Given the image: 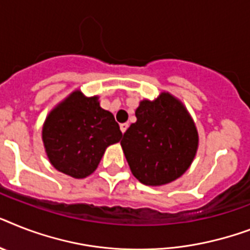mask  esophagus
<instances>
[{"label":"esophagus","mask_w":250,"mask_h":250,"mask_svg":"<svg viewBox=\"0 0 250 250\" xmlns=\"http://www.w3.org/2000/svg\"><path fill=\"white\" fill-rule=\"evenodd\" d=\"M127 128H128V123H122L121 125V131L125 133V131H127Z\"/></svg>","instance_id":"obj_1"}]
</instances>
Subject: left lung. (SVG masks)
I'll use <instances>...</instances> for the list:
<instances>
[{"instance_id":"left-lung-1","label":"left lung","mask_w":250,"mask_h":250,"mask_svg":"<svg viewBox=\"0 0 250 250\" xmlns=\"http://www.w3.org/2000/svg\"><path fill=\"white\" fill-rule=\"evenodd\" d=\"M137 121L121 141L132 174L141 184L160 186L181 177L198 150L195 123L181 101L162 92L154 101L143 100Z\"/></svg>"}]
</instances>
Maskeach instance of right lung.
I'll return each instance as SVG.
<instances>
[{
  "label": "right lung",
  "mask_w": 250,
  "mask_h": 250,
  "mask_svg": "<svg viewBox=\"0 0 250 250\" xmlns=\"http://www.w3.org/2000/svg\"><path fill=\"white\" fill-rule=\"evenodd\" d=\"M121 139L114 115L100 106L99 97H86L79 90L50 111L42 128L50 163L73 178L93 173L107 146Z\"/></svg>",
  "instance_id": "obj_1"
}]
</instances>
